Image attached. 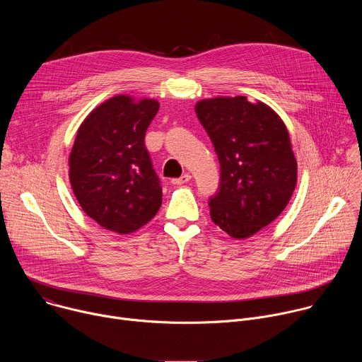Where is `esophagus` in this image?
Segmentation results:
<instances>
[{
  "instance_id": "34e87169",
  "label": "esophagus",
  "mask_w": 362,
  "mask_h": 362,
  "mask_svg": "<svg viewBox=\"0 0 362 362\" xmlns=\"http://www.w3.org/2000/svg\"><path fill=\"white\" fill-rule=\"evenodd\" d=\"M189 180H190V175H189V173H185V175H182L180 177L173 179L172 183H173V185H185V183H187Z\"/></svg>"
}]
</instances>
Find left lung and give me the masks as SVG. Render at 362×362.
<instances>
[{"instance_id":"left-lung-1","label":"left lung","mask_w":362,"mask_h":362,"mask_svg":"<svg viewBox=\"0 0 362 362\" xmlns=\"http://www.w3.org/2000/svg\"><path fill=\"white\" fill-rule=\"evenodd\" d=\"M194 110L221 163L211 218L229 236L249 238L281 215L295 190L286 126L271 107L243 95L202 100Z\"/></svg>"}]
</instances>
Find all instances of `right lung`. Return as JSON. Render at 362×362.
<instances>
[{"mask_svg": "<svg viewBox=\"0 0 362 362\" xmlns=\"http://www.w3.org/2000/svg\"><path fill=\"white\" fill-rule=\"evenodd\" d=\"M158 112L156 100L123 94L103 103L78 127L70 183L83 211L105 229L132 233L160 209V179L144 146Z\"/></svg>", "mask_w": 362, "mask_h": 362, "instance_id": "obj_1", "label": "right lung"}]
</instances>
